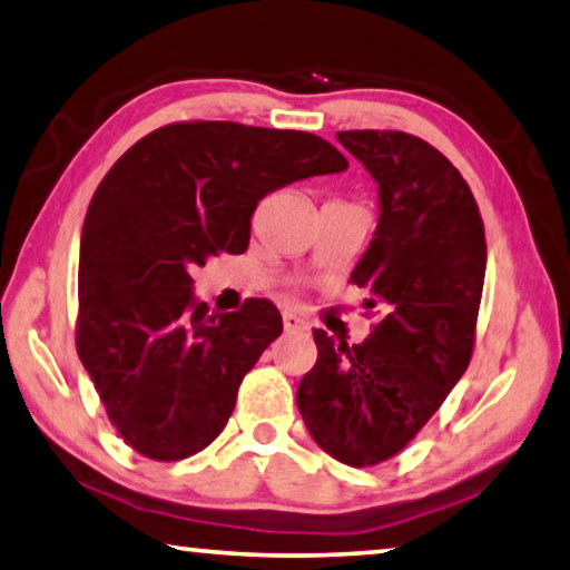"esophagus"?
<instances>
[{
	"mask_svg": "<svg viewBox=\"0 0 570 570\" xmlns=\"http://www.w3.org/2000/svg\"><path fill=\"white\" fill-rule=\"evenodd\" d=\"M283 326H285V331H305V328H308V321H305L303 315H297V313H285L283 315Z\"/></svg>",
	"mask_w": 570,
	"mask_h": 570,
	"instance_id": "34e87169",
	"label": "esophagus"
}]
</instances>
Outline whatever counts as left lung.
I'll return each instance as SVG.
<instances>
[{
	"label": "left lung",
	"instance_id": "left-lung-1",
	"mask_svg": "<svg viewBox=\"0 0 570 570\" xmlns=\"http://www.w3.org/2000/svg\"><path fill=\"white\" fill-rule=\"evenodd\" d=\"M336 137L380 183V224L352 283L384 315L354 346L313 331L318 358L297 410L323 451L366 469L397 456L466 372L487 239L469 183L425 139L397 129Z\"/></svg>",
	"mask_w": 570,
	"mask_h": 570
}]
</instances>
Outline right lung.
<instances>
[{"label": "right lung", "mask_w": 570, "mask_h": 570, "mask_svg": "<svg viewBox=\"0 0 570 570\" xmlns=\"http://www.w3.org/2000/svg\"><path fill=\"white\" fill-rule=\"evenodd\" d=\"M346 168L318 135L190 119L142 137L104 175L81 234L76 352L111 425L145 459L204 451L283 334L265 297L208 313L190 269L242 255L267 194Z\"/></svg>", "instance_id": "right-lung-1"}]
</instances>
